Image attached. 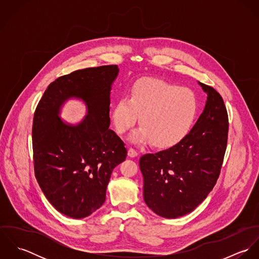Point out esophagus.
<instances>
[{
  "label": "esophagus",
  "mask_w": 259,
  "mask_h": 259,
  "mask_svg": "<svg viewBox=\"0 0 259 259\" xmlns=\"http://www.w3.org/2000/svg\"><path fill=\"white\" fill-rule=\"evenodd\" d=\"M138 154H139V152L135 148H131L127 151V155L130 157H136V156H138Z\"/></svg>",
  "instance_id": "esophagus-1"
}]
</instances>
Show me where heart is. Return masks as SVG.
<instances>
[{"label":"heart","mask_w":259,"mask_h":259,"mask_svg":"<svg viewBox=\"0 0 259 259\" xmlns=\"http://www.w3.org/2000/svg\"><path fill=\"white\" fill-rule=\"evenodd\" d=\"M198 113L195 93L153 78L137 80L128 97H121L112 110V122L118 134L130 131L141 114V124L131 136L136 144L150 142L157 148H170L191 130Z\"/></svg>","instance_id":"1"}]
</instances>
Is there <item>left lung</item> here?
I'll use <instances>...</instances> for the list:
<instances>
[{"instance_id":"8db88e82","label":"left lung","mask_w":259,"mask_h":259,"mask_svg":"<svg viewBox=\"0 0 259 259\" xmlns=\"http://www.w3.org/2000/svg\"><path fill=\"white\" fill-rule=\"evenodd\" d=\"M206 93L204 110L176 146L141 157L144 199L157 215L177 219L191 212L212 190L227 145L228 115L222 96L198 81Z\"/></svg>"}]
</instances>
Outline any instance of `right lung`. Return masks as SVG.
Segmentation results:
<instances>
[{"label": "right lung", "instance_id": "right-lung-1", "mask_svg": "<svg viewBox=\"0 0 259 259\" xmlns=\"http://www.w3.org/2000/svg\"><path fill=\"white\" fill-rule=\"evenodd\" d=\"M115 65L77 70L51 82L33 121L34 166L37 184L61 213L83 219L106 200L112 169L126 157L123 142L109 128ZM81 99L88 110L77 125L63 122L60 108Z\"/></svg>", "mask_w": 259, "mask_h": 259}]
</instances>
